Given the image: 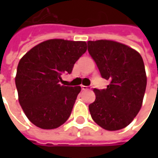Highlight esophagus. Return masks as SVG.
<instances>
[{
  "instance_id": "34e87169",
  "label": "esophagus",
  "mask_w": 158,
  "mask_h": 158,
  "mask_svg": "<svg viewBox=\"0 0 158 158\" xmlns=\"http://www.w3.org/2000/svg\"><path fill=\"white\" fill-rule=\"evenodd\" d=\"M81 89H82L83 90H86V89H89V86L81 85Z\"/></svg>"
}]
</instances>
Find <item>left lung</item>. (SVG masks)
<instances>
[{"label": "left lung", "instance_id": "left-lung-1", "mask_svg": "<svg viewBox=\"0 0 158 158\" xmlns=\"http://www.w3.org/2000/svg\"><path fill=\"white\" fill-rule=\"evenodd\" d=\"M87 44L101 76L109 81L106 89H94L96 100L89 105L91 118L106 130L123 129L142 106L146 88L142 57L135 50L113 40H89Z\"/></svg>", "mask_w": 158, "mask_h": 158}]
</instances>
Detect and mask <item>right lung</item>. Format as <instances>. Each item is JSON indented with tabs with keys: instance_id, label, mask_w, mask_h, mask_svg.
<instances>
[{
	"instance_id": "obj_1",
	"label": "right lung",
	"mask_w": 158,
	"mask_h": 158,
	"mask_svg": "<svg viewBox=\"0 0 158 158\" xmlns=\"http://www.w3.org/2000/svg\"><path fill=\"white\" fill-rule=\"evenodd\" d=\"M86 50L85 41L53 39L35 45L20 59L15 78L19 101L35 125L52 129L69 119L81 88L60 82Z\"/></svg>"
}]
</instances>
